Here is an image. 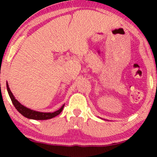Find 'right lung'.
<instances>
[{
    "instance_id": "add662e5",
    "label": "right lung",
    "mask_w": 157,
    "mask_h": 157,
    "mask_svg": "<svg viewBox=\"0 0 157 157\" xmlns=\"http://www.w3.org/2000/svg\"><path fill=\"white\" fill-rule=\"evenodd\" d=\"M7 92H8V94L10 96L11 101H12L14 107L17 109V110L20 112V114L23 115L24 117L28 118H31V119L34 120H46V119H50V118H54V117L57 116L58 115H59L61 112V111L64 109V105H63L59 110L56 111L55 112H36V111L31 110V109L26 108V107L23 106V105L20 103L17 99H15V97L13 96V93H11L10 88H9L8 84L7 83Z\"/></svg>"
}]
</instances>
